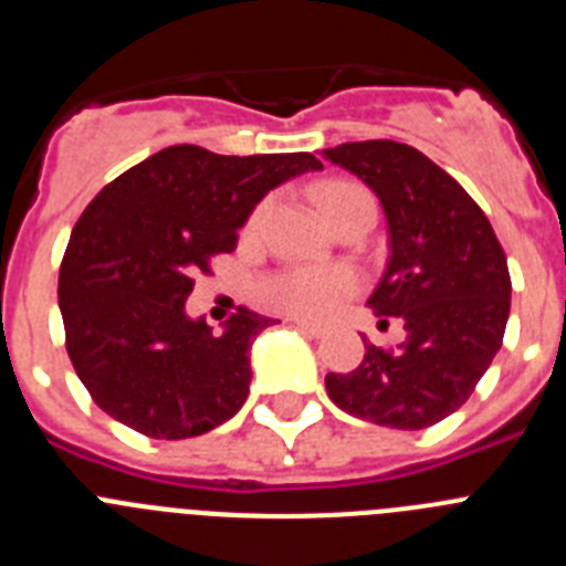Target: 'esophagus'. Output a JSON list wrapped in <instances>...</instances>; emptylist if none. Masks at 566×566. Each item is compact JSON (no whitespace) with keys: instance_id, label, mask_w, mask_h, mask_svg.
Wrapping results in <instances>:
<instances>
[{"instance_id":"34e87169","label":"esophagus","mask_w":566,"mask_h":566,"mask_svg":"<svg viewBox=\"0 0 566 566\" xmlns=\"http://www.w3.org/2000/svg\"><path fill=\"white\" fill-rule=\"evenodd\" d=\"M294 328H300L303 334H308V337H326V328L323 326H314V323H306V319H292Z\"/></svg>"}]
</instances>
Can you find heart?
Wrapping results in <instances>:
<instances>
[{
	"mask_svg": "<svg viewBox=\"0 0 566 566\" xmlns=\"http://www.w3.org/2000/svg\"><path fill=\"white\" fill-rule=\"evenodd\" d=\"M314 198L332 221V227L359 203H374V195L354 181L319 184L314 189ZM266 209V201L254 209L252 218H249V229H258ZM357 286V274L345 266H283L260 280L258 294L274 312L303 319H326L343 308L345 300L354 297Z\"/></svg>",
	"mask_w": 566,
	"mask_h": 566,
	"instance_id": "1",
	"label": "heart"
}]
</instances>
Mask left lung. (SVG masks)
Returning <instances> with one entry per match:
<instances>
[{
    "label": "left lung",
    "instance_id": "obj_1",
    "mask_svg": "<svg viewBox=\"0 0 566 566\" xmlns=\"http://www.w3.org/2000/svg\"><path fill=\"white\" fill-rule=\"evenodd\" d=\"M382 201L391 258L368 297L379 323L399 317V348L365 343L363 363L328 374L337 408L399 431L459 411L502 348L510 314L507 258L479 203L442 167L399 142L323 149Z\"/></svg>",
    "mask_w": 566,
    "mask_h": 566
}]
</instances>
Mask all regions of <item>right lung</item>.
Listing matches in <instances>:
<instances>
[{
    "label": "right lung",
    "instance_id": "right-lung-1",
    "mask_svg": "<svg viewBox=\"0 0 566 566\" xmlns=\"http://www.w3.org/2000/svg\"><path fill=\"white\" fill-rule=\"evenodd\" d=\"M312 153L218 155L175 144L109 181L59 269L64 345L93 402L149 439L212 431L249 397V345L274 319L240 306L227 332L189 319L195 274L234 252L254 203Z\"/></svg>",
    "mask_w": 566,
    "mask_h": 566
}]
</instances>
